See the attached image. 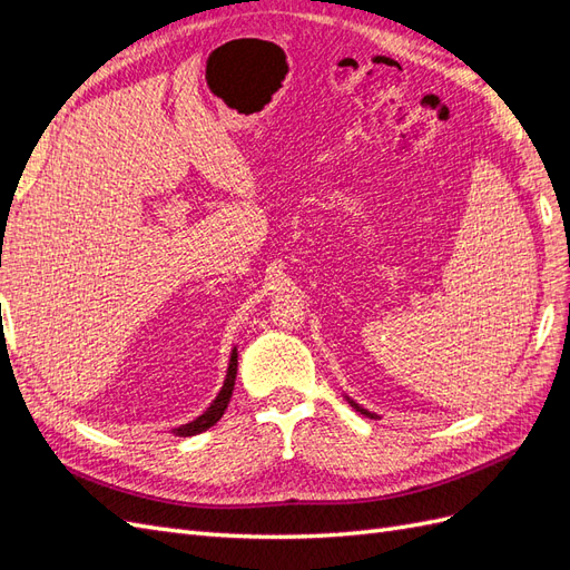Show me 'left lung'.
<instances>
[{"label": "left lung", "mask_w": 570, "mask_h": 570, "mask_svg": "<svg viewBox=\"0 0 570 570\" xmlns=\"http://www.w3.org/2000/svg\"><path fill=\"white\" fill-rule=\"evenodd\" d=\"M344 400H347L358 413H364V416H368V419H381V416H377V413H373V411H368V409H364V406H361V404H356L354 400H352V396L350 394H344Z\"/></svg>", "instance_id": "obj_1"}]
</instances>
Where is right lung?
Instances as JSON below:
<instances>
[{"label": "right lung", "mask_w": 570, "mask_h": 570, "mask_svg": "<svg viewBox=\"0 0 570 570\" xmlns=\"http://www.w3.org/2000/svg\"><path fill=\"white\" fill-rule=\"evenodd\" d=\"M235 377H237V347H233V352H230L226 381H223V387L218 390L216 400L209 406H206V411H202L197 419L174 428L170 433H174L176 438H193V435L204 433V430H209L212 425H216L223 413H226L228 404H230V396H233V390H235Z\"/></svg>", "instance_id": "obj_1"}]
</instances>
